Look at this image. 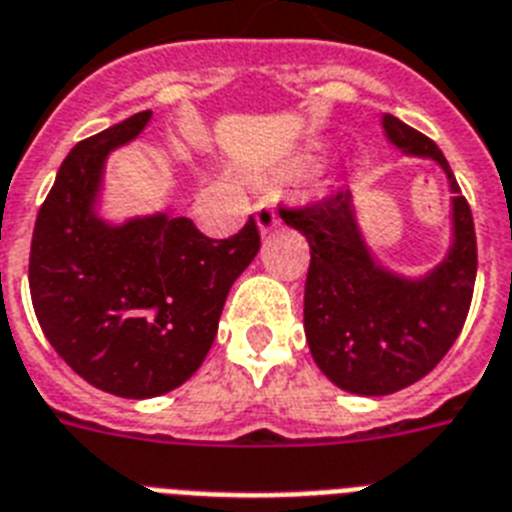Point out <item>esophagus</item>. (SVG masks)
I'll use <instances>...</instances> for the list:
<instances>
[{"label": "esophagus", "instance_id": "34e87169", "mask_svg": "<svg viewBox=\"0 0 512 512\" xmlns=\"http://www.w3.org/2000/svg\"><path fill=\"white\" fill-rule=\"evenodd\" d=\"M277 211L275 206L269 203V200H261L259 206H256V224H259V232L261 235H267V232H272L277 227Z\"/></svg>", "mask_w": 512, "mask_h": 512}]
</instances>
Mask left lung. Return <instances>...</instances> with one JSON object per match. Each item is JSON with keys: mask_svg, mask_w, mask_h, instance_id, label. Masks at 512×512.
Wrapping results in <instances>:
<instances>
[{"mask_svg": "<svg viewBox=\"0 0 512 512\" xmlns=\"http://www.w3.org/2000/svg\"><path fill=\"white\" fill-rule=\"evenodd\" d=\"M380 124L399 153L439 163L447 174L452 243L431 272L407 277L383 267L359 230L349 190L280 211L312 248L304 290L309 351L335 386L359 396L402 391L439 365L465 325L478 267L473 216L444 153L388 113Z\"/></svg>", "mask_w": 512, "mask_h": 512, "instance_id": "8db88e82", "label": "left lung"}]
</instances>
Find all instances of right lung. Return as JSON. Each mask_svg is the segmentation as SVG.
Returning <instances> with one entry per match:
<instances>
[{
    "label": "right lung",
    "instance_id": "add662e5",
    "mask_svg": "<svg viewBox=\"0 0 512 512\" xmlns=\"http://www.w3.org/2000/svg\"><path fill=\"white\" fill-rule=\"evenodd\" d=\"M150 110L79 142L39 208L28 259L36 320L76 375L124 399H150L195 375L232 282L256 259L253 216L211 240L158 211L113 224L97 214L105 161L137 140Z\"/></svg>",
    "mask_w": 512,
    "mask_h": 512
}]
</instances>
